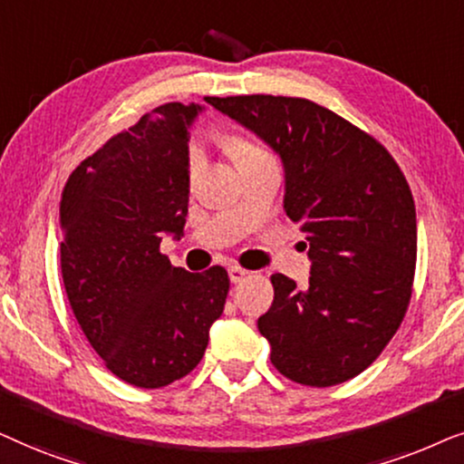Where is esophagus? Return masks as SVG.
<instances>
[{"label":"esophagus","instance_id":"esophagus-1","mask_svg":"<svg viewBox=\"0 0 464 464\" xmlns=\"http://www.w3.org/2000/svg\"><path fill=\"white\" fill-rule=\"evenodd\" d=\"M246 276H248V271L242 269V267H237V265H231V267H228V277H231L233 284L242 282Z\"/></svg>","mask_w":464,"mask_h":464}]
</instances>
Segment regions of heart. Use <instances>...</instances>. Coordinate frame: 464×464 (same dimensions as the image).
I'll return each instance as SVG.
<instances>
[{
  "instance_id": "b5f03b06",
  "label": "heart",
  "mask_w": 464,
  "mask_h": 464,
  "mask_svg": "<svg viewBox=\"0 0 464 464\" xmlns=\"http://www.w3.org/2000/svg\"><path fill=\"white\" fill-rule=\"evenodd\" d=\"M220 141L228 148V150L236 154L239 165L252 163V160L271 159L267 148L256 144V141H250L246 138H237V135H222ZM201 168H203V150H201L199 144H193V146H190V152H188V176L195 178L201 171Z\"/></svg>"
}]
</instances>
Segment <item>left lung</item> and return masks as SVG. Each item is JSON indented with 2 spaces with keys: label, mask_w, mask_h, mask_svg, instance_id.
<instances>
[{
  "label": "left lung",
  "mask_w": 464,
  "mask_h": 464,
  "mask_svg": "<svg viewBox=\"0 0 464 464\" xmlns=\"http://www.w3.org/2000/svg\"><path fill=\"white\" fill-rule=\"evenodd\" d=\"M280 154L284 209L304 233L310 284L274 274L258 318L271 362L304 386L362 373L403 323L416 271V206L403 171L372 135L310 99L209 97Z\"/></svg>",
  "instance_id": "left-lung-1"
}]
</instances>
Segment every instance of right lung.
<instances>
[{"label":"right lung","instance_id":"right-lung-1","mask_svg":"<svg viewBox=\"0 0 464 464\" xmlns=\"http://www.w3.org/2000/svg\"><path fill=\"white\" fill-rule=\"evenodd\" d=\"M199 112L178 102L154 108L86 157L61 195L72 312L110 372L138 388L193 372L225 310V267L188 274L159 250L187 222L188 127Z\"/></svg>","mask_w":464,"mask_h":464}]
</instances>
